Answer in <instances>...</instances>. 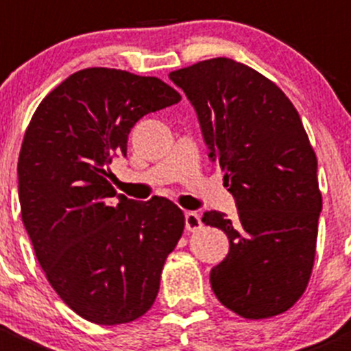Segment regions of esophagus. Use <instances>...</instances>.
<instances>
[{
    "label": "esophagus",
    "mask_w": 351,
    "mask_h": 351,
    "mask_svg": "<svg viewBox=\"0 0 351 351\" xmlns=\"http://www.w3.org/2000/svg\"><path fill=\"white\" fill-rule=\"evenodd\" d=\"M185 228L189 229V231H197V229L202 228V219L197 212H185Z\"/></svg>",
    "instance_id": "obj_1"
}]
</instances>
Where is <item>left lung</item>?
<instances>
[{
    "label": "left lung",
    "mask_w": 351,
    "mask_h": 351,
    "mask_svg": "<svg viewBox=\"0 0 351 351\" xmlns=\"http://www.w3.org/2000/svg\"><path fill=\"white\" fill-rule=\"evenodd\" d=\"M197 112L208 158L224 169L238 207L234 221L207 210L205 226L229 239L210 270L222 306L246 319L285 313L309 282L323 208L317 159L284 91L228 58L169 73Z\"/></svg>",
    "instance_id": "8db88e82"
}]
</instances>
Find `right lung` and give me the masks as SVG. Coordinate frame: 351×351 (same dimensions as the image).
I'll return each instance as SVG.
<instances>
[{
  "instance_id": "1",
  "label": "right lung",
  "mask_w": 351,
  "mask_h": 351,
  "mask_svg": "<svg viewBox=\"0 0 351 351\" xmlns=\"http://www.w3.org/2000/svg\"><path fill=\"white\" fill-rule=\"evenodd\" d=\"M180 100L158 77L88 67L54 88L27 127L19 158L25 229L52 289L95 324L146 314L182 238L178 205L117 195L108 168L127 154L137 120Z\"/></svg>"
}]
</instances>
